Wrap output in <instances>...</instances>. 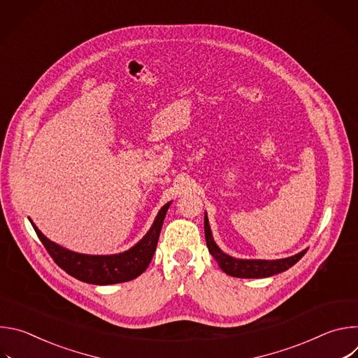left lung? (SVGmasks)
I'll return each instance as SVG.
<instances>
[{
    "mask_svg": "<svg viewBox=\"0 0 358 358\" xmlns=\"http://www.w3.org/2000/svg\"><path fill=\"white\" fill-rule=\"evenodd\" d=\"M203 231H206V241L210 253L214 259L218 262L220 268L229 276L234 278H245V279H258V278H269L272 275L280 273L292 268L296 262L301 259L303 255L308 252V249L301 250L300 253L293 255V257L276 261H264V259H236L224 253L217 243L214 242L213 232L210 228L208 217L206 214L203 217Z\"/></svg>",
    "mask_w": 358,
    "mask_h": 358,
    "instance_id": "obj_1",
    "label": "left lung"
}]
</instances>
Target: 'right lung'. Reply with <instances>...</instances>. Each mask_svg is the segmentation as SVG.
Instances as JSON below:
<instances>
[{"label":"right lung","instance_id":"1","mask_svg":"<svg viewBox=\"0 0 358 358\" xmlns=\"http://www.w3.org/2000/svg\"><path fill=\"white\" fill-rule=\"evenodd\" d=\"M170 203L159 211L155 224L150 231L137 242L133 248L123 253L116 255H83L76 253L61 245L49 241L31 221L39 241L46 248L48 253L52 257L55 264L62 268L68 275L76 278L80 282L92 285H115L129 282L140 276L148 266L156 252L160 231L167 214Z\"/></svg>","mask_w":358,"mask_h":358}]
</instances>
